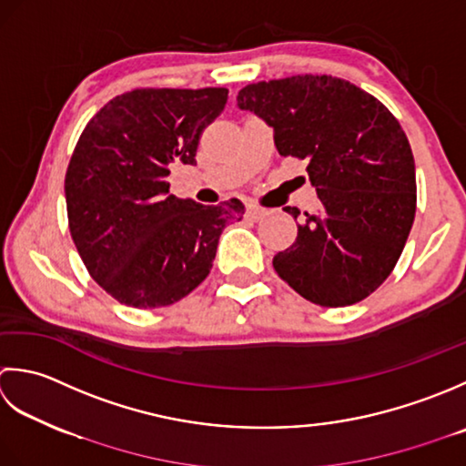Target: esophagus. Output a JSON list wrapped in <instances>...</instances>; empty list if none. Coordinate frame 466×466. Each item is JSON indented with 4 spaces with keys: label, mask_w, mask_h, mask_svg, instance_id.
Returning <instances> with one entry per match:
<instances>
[{
    "label": "esophagus",
    "mask_w": 466,
    "mask_h": 466,
    "mask_svg": "<svg viewBox=\"0 0 466 466\" xmlns=\"http://www.w3.org/2000/svg\"><path fill=\"white\" fill-rule=\"evenodd\" d=\"M245 215L249 217V219H253V221H259L261 217H265V211H263V208H259V207L247 205V211H245Z\"/></svg>",
    "instance_id": "esophagus-1"
}]
</instances>
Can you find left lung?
Instances as JSON below:
<instances>
[{
    "mask_svg": "<svg viewBox=\"0 0 466 466\" xmlns=\"http://www.w3.org/2000/svg\"><path fill=\"white\" fill-rule=\"evenodd\" d=\"M237 106L273 128L281 157L308 160L318 208L273 258L289 288L324 308H344L382 286L416 213L414 157L382 102L334 76H291L245 86ZM298 219L299 208L286 207Z\"/></svg>",
    "mask_w": 466,
    "mask_h": 466,
    "instance_id": "8db88e82",
    "label": "left lung"
}]
</instances>
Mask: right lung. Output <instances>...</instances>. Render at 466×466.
Here are the masks:
<instances>
[{"instance_id":"add662e5","label":"right lung","mask_w":466,"mask_h":466,"mask_svg":"<svg viewBox=\"0 0 466 466\" xmlns=\"http://www.w3.org/2000/svg\"><path fill=\"white\" fill-rule=\"evenodd\" d=\"M225 88L132 90L84 128L66 173L70 233L86 269L130 308H165L213 268L239 198L198 205L170 195L173 165H195L198 137L219 116Z\"/></svg>"}]
</instances>
